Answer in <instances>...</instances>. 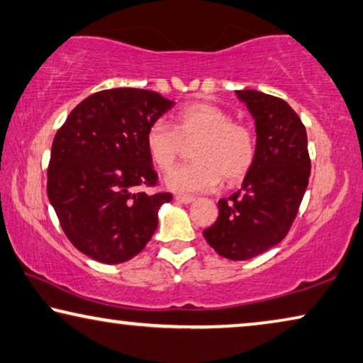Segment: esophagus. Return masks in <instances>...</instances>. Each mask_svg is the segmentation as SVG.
<instances>
[{
    "mask_svg": "<svg viewBox=\"0 0 363 363\" xmlns=\"http://www.w3.org/2000/svg\"><path fill=\"white\" fill-rule=\"evenodd\" d=\"M175 201L182 204H190L194 201L193 196H186V194H175Z\"/></svg>",
    "mask_w": 363,
    "mask_h": 363,
    "instance_id": "34e87169",
    "label": "esophagus"
}]
</instances>
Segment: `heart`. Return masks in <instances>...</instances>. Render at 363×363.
I'll use <instances>...</instances> for the list:
<instances>
[{
  "mask_svg": "<svg viewBox=\"0 0 363 363\" xmlns=\"http://www.w3.org/2000/svg\"><path fill=\"white\" fill-rule=\"evenodd\" d=\"M193 145V164L173 169L165 185L178 193L216 190L220 182L234 185L250 172L257 155L255 134L225 109L211 103H191L177 113L173 128L155 121L145 133V149L160 170H169L182 155L185 144Z\"/></svg>",
  "mask_w": 363,
  "mask_h": 363,
  "instance_id": "b5f03b06",
  "label": "heart"
}]
</instances>
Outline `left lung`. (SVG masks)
I'll use <instances>...</instances> for the list:
<instances>
[{
	"label": "left lung",
	"instance_id": "left-lung-1",
	"mask_svg": "<svg viewBox=\"0 0 363 363\" xmlns=\"http://www.w3.org/2000/svg\"><path fill=\"white\" fill-rule=\"evenodd\" d=\"M235 94L255 121V162L240 190L219 199L216 223L203 235L220 257L247 260L288 234L306 191L311 160L306 129L290 104L255 90Z\"/></svg>",
	"mask_w": 363,
	"mask_h": 363
}]
</instances>
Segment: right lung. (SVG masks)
Here are the masks:
<instances>
[{
	"instance_id": "right-lung-1",
	"label": "right lung",
	"mask_w": 363,
	"mask_h": 363,
	"mask_svg": "<svg viewBox=\"0 0 363 363\" xmlns=\"http://www.w3.org/2000/svg\"><path fill=\"white\" fill-rule=\"evenodd\" d=\"M173 104L139 88L98 91L57 130L47 196L70 242L101 264L138 255L155 233L160 206L172 199L143 188L157 183L145 133Z\"/></svg>"
}]
</instances>
